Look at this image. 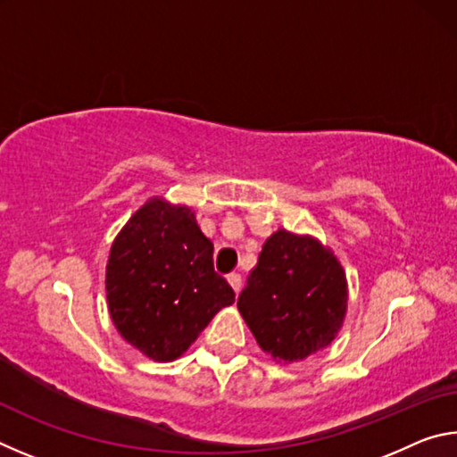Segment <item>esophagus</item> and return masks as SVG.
I'll use <instances>...</instances> for the list:
<instances>
[{
  "label": "esophagus",
  "mask_w": 457,
  "mask_h": 457,
  "mask_svg": "<svg viewBox=\"0 0 457 457\" xmlns=\"http://www.w3.org/2000/svg\"><path fill=\"white\" fill-rule=\"evenodd\" d=\"M228 282H229L231 288H234V292L239 294V290H242V276H239V274H229L228 276Z\"/></svg>",
  "instance_id": "34e87169"
}]
</instances>
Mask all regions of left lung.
I'll return each mask as SVG.
<instances>
[{
  "label": "left lung",
  "instance_id": "1",
  "mask_svg": "<svg viewBox=\"0 0 457 457\" xmlns=\"http://www.w3.org/2000/svg\"><path fill=\"white\" fill-rule=\"evenodd\" d=\"M349 288L330 247L280 228L262 245L237 311L260 349L296 362L327 349L343 327Z\"/></svg>",
  "mask_w": 457,
  "mask_h": 457
}]
</instances>
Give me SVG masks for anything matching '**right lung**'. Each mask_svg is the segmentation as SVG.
<instances>
[{"label": "right lung", "instance_id": "right-lung-1", "mask_svg": "<svg viewBox=\"0 0 457 457\" xmlns=\"http://www.w3.org/2000/svg\"><path fill=\"white\" fill-rule=\"evenodd\" d=\"M106 300L120 337L145 357L169 362L234 304L236 294L213 270V244L195 212L151 197L111 245Z\"/></svg>", "mask_w": 457, "mask_h": 457}]
</instances>
